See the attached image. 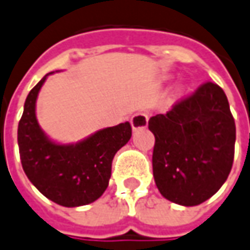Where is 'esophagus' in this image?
Here are the masks:
<instances>
[{
	"mask_svg": "<svg viewBox=\"0 0 250 250\" xmlns=\"http://www.w3.org/2000/svg\"><path fill=\"white\" fill-rule=\"evenodd\" d=\"M147 120H149V116L144 112H138L135 113L131 118V125L134 130H138V128H145L147 125Z\"/></svg>",
	"mask_w": 250,
	"mask_h": 250,
	"instance_id": "esophagus-1",
	"label": "esophagus"
}]
</instances>
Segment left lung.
Segmentation results:
<instances>
[{"mask_svg": "<svg viewBox=\"0 0 250 250\" xmlns=\"http://www.w3.org/2000/svg\"><path fill=\"white\" fill-rule=\"evenodd\" d=\"M149 130L154 182L164 198L193 207L222 188L234 161L235 122L220 86L205 82L149 119Z\"/></svg>", "mask_w": 250, "mask_h": 250, "instance_id": "obj_1", "label": "left lung"}]
</instances>
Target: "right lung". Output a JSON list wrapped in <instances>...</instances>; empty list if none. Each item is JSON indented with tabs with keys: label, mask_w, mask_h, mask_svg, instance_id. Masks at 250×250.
Wrapping results in <instances>:
<instances>
[{
	"label": "right lung",
	"mask_w": 250,
	"mask_h": 250,
	"mask_svg": "<svg viewBox=\"0 0 250 250\" xmlns=\"http://www.w3.org/2000/svg\"><path fill=\"white\" fill-rule=\"evenodd\" d=\"M47 75L28 93L19 122L21 166L30 182L53 203L69 208L86 205L100 198L108 188L112 160L131 138V125L125 122L103 128L75 145L52 142L35 116L37 97Z\"/></svg>",
	"instance_id": "add662e5"
}]
</instances>
